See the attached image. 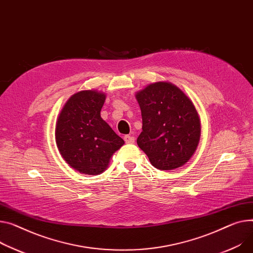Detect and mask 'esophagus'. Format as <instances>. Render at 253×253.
Here are the masks:
<instances>
[{
	"label": "esophagus",
	"instance_id": "1",
	"mask_svg": "<svg viewBox=\"0 0 253 253\" xmlns=\"http://www.w3.org/2000/svg\"><path fill=\"white\" fill-rule=\"evenodd\" d=\"M124 140L127 144H132V143L135 142V138H134L133 136H130V135H125Z\"/></svg>",
	"mask_w": 253,
	"mask_h": 253
}]
</instances>
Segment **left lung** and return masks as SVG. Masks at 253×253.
<instances>
[{"instance_id": "obj_1", "label": "left lung", "mask_w": 253, "mask_h": 253, "mask_svg": "<svg viewBox=\"0 0 253 253\" xmlns=\"http://www.w3.org/2000/svg\"><path fill=\"white\" fill-rule=\"evenodd\" d=\"M142 117L138 146L150 164L162 171L186 164L200 139V119L190 100L175 84L150 83L136 92Z\"/></svg>"}]
</instances>
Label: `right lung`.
<instances>
[{
  "instance_id": "obj_1",
  "label": "right lung",
  "mask_w": 253,
  "mask_h": 253,
  "mask_svg": "<svg viewBox=\"0 0 253 253\" xmlns=\"http://www.w3.org/2000/svg\"><path fill=\"white\" fill-rule=\"evenodd\" d=\"M106 94L97 90L74 93L56 124V143L62 158L85 175L102 174L115 151L125 142L100 117Z\"/></svg>"
}]
</instances>
